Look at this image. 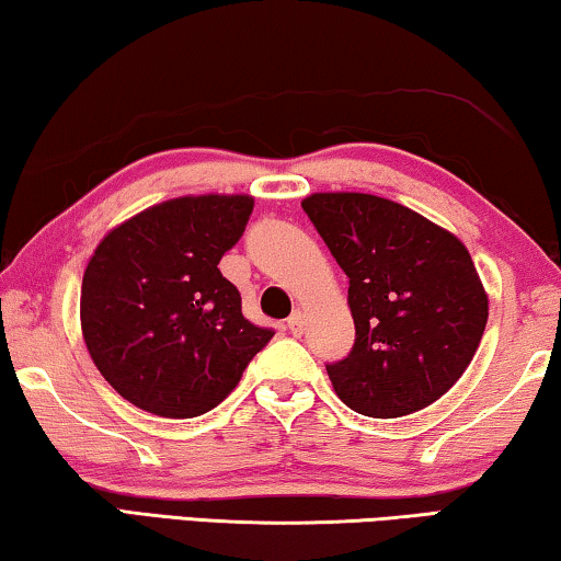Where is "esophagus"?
<instances>
[{
	"mask_svg": "<svg viewBox=\"0 0 561 561\" xmlns=\"http://www.w3.org/2000/svg\"><path fill=\"white\" fill-rule=\"evenodd\" d=\"M288 331L294 336H300L306 331V316L300 313V311H294L290 313V319H288Z\"/></svg>",
	"mask_w": 561,
	"mask_h": 561,
	"instance_id": "1",
	"label": "esophagus"
}]
</instances>
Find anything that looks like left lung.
Listing matches in <instances>:
<instances>
[{"instance_id": "8db88e82", "label": "left lung", "mask_w": 561, "mask_h": 561, "mask_svg": "<svg viewBox=\"0 0 561 561\" xmlns=\"http://www.w3.org/2000/svg\"><path fill=\"white\" fill-rule=\"evenodd\" d=\"M348 278L352 352L327 364L339 400L367 417L412 415L468 369L489 296L466 245L397 202L321 192L300 202Z\"/></svg>"}]
</instances>
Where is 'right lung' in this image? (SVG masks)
<instances>
[{"label": "right lung", "instance_id": "1", "mask_svg": "<svg viewBox=\"0 0 561 561\" xmlns=\"http://www.w3.org/2000/svg\"><path fill=\"white\" fill-rule=\"evenodd\" d=\"M250 213L245 194L169 199L95 248L80 294L83 339L105 381L136 408L205 415L273 339L242 316L240 290L217 267Z\"/></svg>", "mask_w": 561, "mask_h": 561}]
</instances>
